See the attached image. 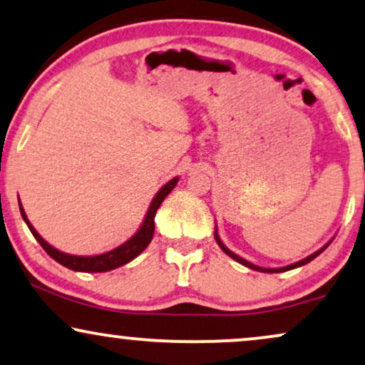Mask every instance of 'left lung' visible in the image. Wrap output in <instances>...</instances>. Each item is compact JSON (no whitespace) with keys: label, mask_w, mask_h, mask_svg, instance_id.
<instances>
[{"label":"left lung","mask_w":365,"mask_h":365,"mask_svg":"<svg viewBox=\"0 0 365 365\" xmlns=\"http://www.w3.org/2000/svg\"><path fill=\"white\" fill-rule=\"evenodd\" d=\"M214 237H215V241H217V244H219V247L222 249V251L225 252V255L227 256H230L232 257L234 261H237V262H241V264H244L246 267H251V269H255V271H261V273H283V271H289V269H294V267H299V266H305L307 262H310V261H313L315 259V257L318 256V255H322V252L325 251L327 247L330 246V242H327L324 247H320L318 249L317 252H313V255H310V256H307L305 259H302V261H297V262H293V264H288V266H283V267H261V266H256V264H252V262H249V261H246L244 259V257H241V256H237L236 252H232L230 251V249H227L224 246V242L220 241V237H219V234H217V229H215V232H214Z\"/></svg>","instance_id":"8db88e82"}]
</instances>
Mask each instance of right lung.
Segmentation results:
<instances>
[{"mask_svg":"<svg viewBox=\"0 0 365 365\" xmlns=\"http://www.w3.org/2000/svg\"><path fill=\"white\" fill-rule=\"evenodd\" d=\"M177 183H178V177H175L170 180L168 183H165V185L161 187L158 192H156L155 198L151 200V204H150V209H148V212H146L145 220H143L141 227L136 230L135 236L129 237L126 242L121 244V246L114 247L113 251L103 252V255H96V256L67 255V252H62V251H58V249H55L53 246H50V244L45 241V239L41 237L38 232H36L34 225H31L29 217H26V214H25V209H23L20 198H18V205H20L21 217H23V220L26 222V225H29L30 232L34 234V237L40 242V246L45 249V252H47L50 257H53L55 261L60 262V264L68 267V269H72V271H81V273H106V271L116 269V267L126 264V262H129V261H133L136 256H140L141 252L148 247V244L151 242V239H153V234H155L156 210H158L161 202H163L165 197H167L168 193L173 190Z\"/></svg>","mask_w":365,"mask_h":365,"instance_id":"1","label":"right lung"}]
</instances>
